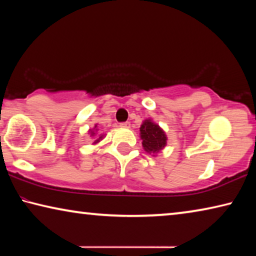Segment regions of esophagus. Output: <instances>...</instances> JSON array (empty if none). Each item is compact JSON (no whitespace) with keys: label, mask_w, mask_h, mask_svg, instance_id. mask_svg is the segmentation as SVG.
<instances>
[{"label":"esophagus","mask_w":256,"mask_h":256,"mask_svg":"<svg viewBox=\"0 0 256 256\" xmlns=\"http://www.w3.org/2000/svg\"><path fill=\"white\" fill-rule=\"evenodd\" d=\"M120 128H128L130 126H131V124H130L128 122H123V123H120Z\"/></svg>","instance_id":"obj_1"}]
</instances>
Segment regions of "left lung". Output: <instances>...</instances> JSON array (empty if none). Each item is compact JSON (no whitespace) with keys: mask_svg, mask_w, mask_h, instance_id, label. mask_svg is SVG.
I'll return each instance as SVG.
<instances>
[{"mask_svg":"<svg viewBox=\"0 0 256 256\" xmlns=\"http://www.w3.org/2000/svg\"><path fill=\"white\" fill-rule=\"evenodd\" d=\"M140 136L144 149L149 154H158L167 144V136L164 130L152 120H144L140 128Z\"/></svg>","mask_w":256,"mask_h":256,"instance_id":"obj_1","label":"left lung"}]
</instances>
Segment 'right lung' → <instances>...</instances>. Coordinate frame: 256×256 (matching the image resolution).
Segmentation results:
<instances>
[{
  "label": "right lung",
  "mask_w": 256,
  "mask_h": 256,
  "mask_svg": "<svg viewBox=\"0 0 256 256\" xmlns=\"http://www.w3.org/2000/svg\"><path fill=\"white\" fill-rule=\"evenodd\" d=\"M97 131V124L96 125H94V130H90V133H92V136H94V134H96V133H94V132H96ZM104 136H105V134H100V136H99L97 138H96V140H94V144H98V142L99 141H100L102 140V138H104Z\"/></svg>",
  "instance_id": "1"
}]
</instances>
